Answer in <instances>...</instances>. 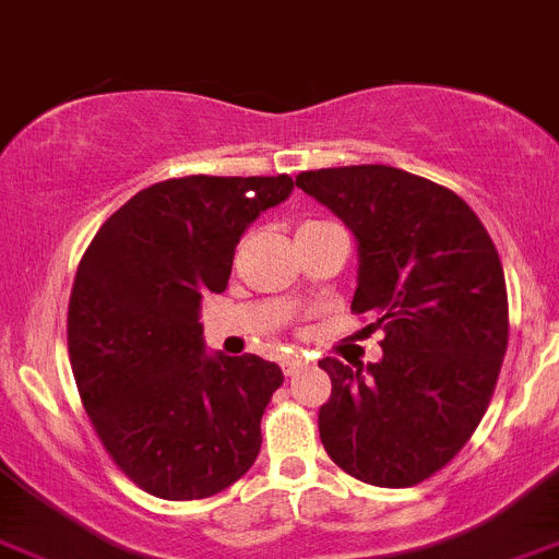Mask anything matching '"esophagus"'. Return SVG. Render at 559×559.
I'll list each match as a JSON object with an SVG mask.
<instances>
[{
  "label": "esophagus",
  "mask_w": 559,
  "mask_h": 559,
  "mask_svg": "<svg viewBox=\"0 0 559 559\" xmlns=\"http://www.w3.org/2000/svg\"><path fill=\"white\" fill-rule=\"evenodd\" d=\"M309 367V360L304 358V355H289V358H284V372L287 374H295L301 372V369Z\"/></svg>",
  "instance_id": "esophagus-1"
}]
</instances>
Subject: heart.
I'll return each mask as SVG.
<instances>
[{
  "label": "heart",
  "mask_w": 559,
  "mask_h": 559,
  "mask_svg": "<svg viewBox=\"0 0 559 559\" xmlns=\"http://www.w3.org/2000/svg\"><path fill=\"white\" fill-rule=\"evenodd\" d=\"M309 224H321V222H309ZM304 227H307V224H304Z\"/></svg>",
  "instance_id": "heart-1"
}]
</instances>
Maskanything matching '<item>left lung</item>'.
<instances>
[{
  "instance_id": "8db88e82",
  "label": "left lung",
  "mask_w": 559,
  "mask_h": 559,
  "mask_svg": "<svg viewBox=\"0 0 559 559\" xmlns=\"http://www.w3.org/2000/svg\"><path fill=\"white\" fill-rule=\"evenodd\" d=\"M295 185L355 236L352 309L386 332L378 364L321 360V443L358 480L415 486L466 447L495 392L509 344L500 255L466 201L429 178L360 164Z\"/></svg>"
}]
</instances>
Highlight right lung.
Wrapping results in <instances>:
<instances>
[{
    "instance_id": "right-lung-1",
    "label": "right lung",
    "mask_w": 559,
    "mask_h": 559,
    "mask_svg": "<svg viewBox=\"0 0 559 559\" xmlns=\"http://www.w3.org/2000/svg\"><path fill=\"white\" fill-rule=\"evenodd\" d=\"M289 176H187L135 192L79 264L68 312L70 367L98 440L135 486L201 500L247 475L278 364L207 352L201 301L227 289L258 215Z\"/></svg>"
}]
</instances>
